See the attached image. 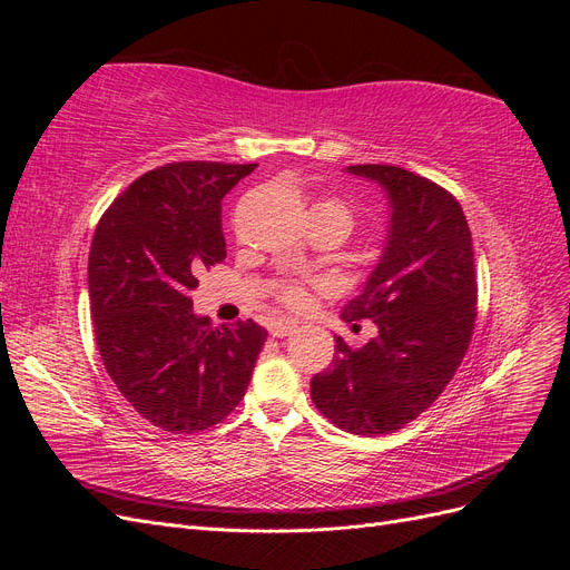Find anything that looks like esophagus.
<instances>
[{
	"mask_svg": "<svg viewBox=\"0 0 570 570\" xmlns=\"http://www.w3.org/2000/svg\"><path fill=\"white\" fill-rule=\"evenodd\" d=\"M295 333H297V323H289V321H287V323H278V325L271 327V335H273V337H281V340H283V337H289V335H295Z\"/></svg>",
	"mask_w": 570,
	"mask_h": 570,
	"instance_id": "obj_1",
	"label": "esophagus"
}]
</instances>
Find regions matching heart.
Masks as SVG:
<instances>
[{"label":"heart","mask_w":570,"mask_h":570,"mask_svg":"<svg viewBox=\"0 0 570 570\" xmlns=\"http://www.w3.org/2000/svg\"><path fill=\"white\" fill-rule=\"evenodd\" d=\"M327 204H333V202H327ZM281 299L289 308H304L308 304V292L302 285L287 283V285H281Z\"/></svg>","instance_id":"heart-1"}]
</instances>
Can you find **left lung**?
Segmentation results:
<instances>
[{
	"instance_id": "left-lung-1",
	"label": "left lung",
	"mask_w": 570,
	"mask_h": 570,
	"mask_svg": "<svg viewBox=\"0 0 570 570\" xmlns=\"http://www.w3.org/2000/svg\"><path fill=\"white\" fill-rule=\"evenodd\" d=\"M385 193L383 249L342 321L371 318L361 350L335 340L333 366L314 375L312 400L354 435H387L411 423L452 381L475 325V258L459 202L400 166L344 168Z\"/></svg>"
}]
</instances>
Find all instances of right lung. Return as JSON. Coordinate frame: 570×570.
<instances>
[{
  "instance_id": "obj_1",
  "label": "right lung",
  "mask_w": 570,
  "mask_h": 570,
  "mask_svg": "<svg viewBox=\"0 0 570 570\" xmlns=\"http://www.w3.org/2000/svg\"><path fill=\"white\" fill-rule=\"evenodd\" d=\"M256 164L180 161L137 178L101 216L88 262L95 340L126 402L166 433L220 423L268 333L193 312L199 268L226 258L220 199Z\"/></svg>"
}]
</instances>
